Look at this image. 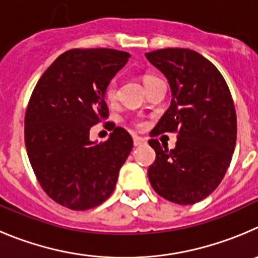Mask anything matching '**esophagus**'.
Here are the masks:
<instances>
[{"mask_svg":"<svg viewBox=\"0 0 258 258\" xmlns=\"http://www.w3.org/2000/svg\"><path fill=\"white\" fill-rule=\"evenodd\" d=\"M143 144H145V140H144L143 138H140V136H136V135H134V145L140 146V145H143Z\"/></svg>","mask_w":258,"mask_h":258,"instance_id":"obj_1","label":"esophagus"}]
</instances>
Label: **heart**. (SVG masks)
Listing matches in <instances>:
<instances>
[{
    "label": "heart",
    "mask_w": 258,
    "mask_h": 258,
    "mask_svg": "<svg viewBox=\"0 0 258 258\" xmlns=\"http://www.w3.org/2000/svg\"><path fill=\"white\" fill-rule=\"evenodd\" d=\"M154 80H157L154 76H145V77H144V83H145V85H148V83L152 82V81H154ZM117 89H118V83H117V80H115V78H113V80H110L108 83H106L104 95H105V97L108 99L109 101L115 100V97H117ZM131 124L135 127H138V128H141V127L144 126V122L141 118L135 117L131 119Z\"/></svg>",
    "instance_id": "heart-1"
}]
</instances>
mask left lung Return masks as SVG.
Masks as SVG:
<instances>
[{"instance_id":"obj_1","label":"left lung","mask_w":258,"mask_h":258,"mask_svg":"<svg viewBox=\"0 0 258 258\" xmlns=\"http://www.w3.org/2000/svg\"><path fill=\"white\" fill-rule=\"evenodd\" d=\"M145 56L166 76L172 91L171 105L150 132L155 161L148 177L167 201L198 203L219 186L235 149L236 113L230 90L219 69L196 51L159 48ZM164 132L178 134L175 150L154 139Z\"/></svg>"}]
</instances>
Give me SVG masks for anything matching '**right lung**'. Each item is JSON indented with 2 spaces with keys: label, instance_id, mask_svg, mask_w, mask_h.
Segmentation results:
<instances>
[{
  "label": "right lung",
  "instance_id": "1",
  "mask_svg": "<svg viewBox=\"0 0 258 258\" xmlns=\"http://www.w3.org/2000/svg\"><path fill=\"white\" fill-rule=\"evenodd\" d=\"M130 54L113 48H73L56 57L37 82L24 118L28 158L43 191L73 211L94 208L112 196L131 153V135L110 120L100 144L92 125L108 119L104 91Z\"/></svg>",
  "mask_w": 258,
  "mask_h": 258
}]
</instances>
